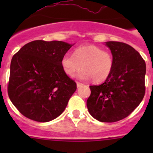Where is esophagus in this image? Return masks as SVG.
Here are the masks:
<instances>
[{
  "label": "esophagus",
  "instance_id": "34e87169",
  "mask_svg": "<svg viewBox=\"0 0 153 153\" xmlns=\"http://www.w3.org/2000/svg\"><path fill=\"white\" fill-rule=\"evenodd\" d=\"M83 86V83H79V82H77L76 83V86H77V88H79V87H80V86Z\"/></svg>",
  "mask_w": 153,
  "mask_h": 153
}]
</instances>
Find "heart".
I'll use <instances>...</instances> for the list:
<instances>
[{
  "mask_svg": "<svg viewBox=\"0 0 153 153\" xmlns=\"http://www.w3.org/2000/svg\"><path fill=\"white\" fill-rule=\"evenodd\" d=\"M114 60L112 53L96 45H84L76 48L74 54L66 53L61 59V67L67 75L78 74L81 79H93L95 82L106 80L113 71Z\"/></svg>",
  "mask_w": 153,
  "mask_h": 153,
  "instance_id": "1",
  "label": "heart"
}]
</instances>
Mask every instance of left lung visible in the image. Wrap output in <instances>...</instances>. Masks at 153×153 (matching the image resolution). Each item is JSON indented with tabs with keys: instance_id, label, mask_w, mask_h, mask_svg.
I'll list each match as a JSON object with an SVG mask.
<instances>
[{
	"instance_id": "1",
	"label": "left lung",
	"mask_w": 153,
	"mask_h": 153,
	"mask_svg": "<svg viewBox=\"0 0 153 153\" xmlns=\"http://www.w3.org/2000/svg\"><path fill=\"white\" fill-rule=\"evenodd\" d=\"M111 51L114 66L104 83L90 86L86 106L92 117L104 123L126 118L145 95L146 63L131 46L117 41L105 43Z\"/></svg>"
}]
</instances>
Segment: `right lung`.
Segmentation results:
<instances>
[{
  "label": "right lung",
  "mask_w": 153,
  "mask_h": 153,
  "mask_svg": "<svg viewBox=\"0 0 153 153\" xmlns=\"http://www.w3.org/2000/svg\"><path fill=\"white\" fill-rule=\"evenodd\" d=\"M74 44L34 40L13 55L8 96L24 117L49 122L64 111L76 83L65 74L61 59Z\"/></svg>",
  "instance_id": "right-lung-1"
}]
</instances>
